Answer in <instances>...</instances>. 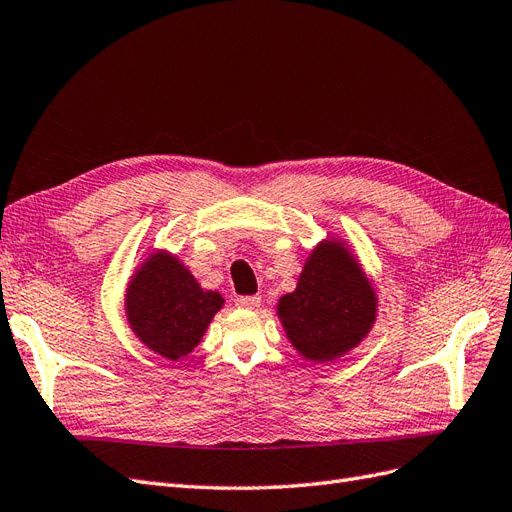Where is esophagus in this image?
I'll return each mask as SVG.
<instances>
[{
    "label": "esophagus",
    "instance_id": "obj_1",
    "mask_svg": "<svg viewBox=\"0 0 512 512\" xmlns=\"http://www.w3.org/2000/svg\"><path fill=\"white\" fill-rule=\"evenodd\" d=\"M261 304V298L259 295H240V298H236V306L238 308H257Z\"/></svg>",
    "mask_w": 512,
    "mask_h": 512
}]
</instances>
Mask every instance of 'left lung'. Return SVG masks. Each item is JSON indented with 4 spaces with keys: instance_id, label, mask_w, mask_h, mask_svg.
<instances>
[{
    "instance_id": "left-lung-1",
    "label": "left lung",
    "mask_w": 512,
    "mask_h": 512,
    "mask_svg": "<svg viewBox=\"0 0 512 512\" xmlns=\"http://www.w3.org/2000/svg\"><path fill=\"white\" fill-rule=\"evenodd\" d=\"M376 298L355 261L334 242L310 255L298 289L283 295L278 315L304 357L325 361L346 353L368 334Z\"/></svg>"
}]
</instances>
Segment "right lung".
Masks as SVG:
<instances>
[{"mask_svg": "<svg viewBox=\"0 0 512 512\" xmlns=\"http://www.w3.org/2000/svg\"><path fill=\"white\" fill-rule=\"evenodd\" d=\"M223 304L204 291L189 270L168 255H155L127 291V317L136 336L168 359L189 355Z\"/></svg>", "mask_w": 512, "mask_h": 512, "instance_id": "right-lung-1", "label": "right lung"}]
</instances>
